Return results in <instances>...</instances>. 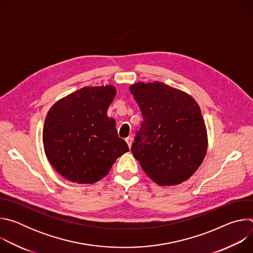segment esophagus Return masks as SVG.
<instances>
[{
	"label": "esophagus",
	"instance_id": "esophagus-1",
	"mask_svg": "<svg viewBox=\"0 0 253 253\" xmlns=\"http://www.w3.org/2000/svg\"><path fill=\"white\" fill-rule=\"evenodd\" d=\"M125 141H126V143L128 144L129 148H131V146H132V143H133V138H132V137H128V138H126V139H125Z\"/></svg>",
	"mask_w": 253,
	"mask_h": 253
}]
</instances>
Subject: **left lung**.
<instances>
[{
	"instance_id": "1",
	"label": "left lung",
	"mask_w": 253,
	"mask_h": 253,
	"mask_svg": "<svg viewBox=\"0 0 253 253\" xmlns=\"http://www.w3.org/2000/svg\"><path fill=\"white\" fill-rule=\"evenodd\" d=\"M143 117L131 151L149 178L161 186L186 181L207 152L201 110L187 93L162 82L129 87Z\"/></svg>"
}]
</instances>
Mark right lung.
<instances>
[{"label":"right lung","mask_w":253,"mask_h":253,"mask_svg":"<svg viewBox=\"0 0 253 253\" xmlns=\"http://www.w3.org/2000/svg\"><path fill=\"white\" fill-rule=\"evenodd\" d=\"M116 89L84 87L60 99L49 110L43 129L46 156L55 170L77 183H94L129 151L115 120L107 116Z\"/></svg>","instance_id":"add662e5"}]
</instances>
